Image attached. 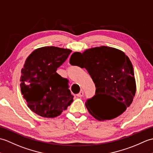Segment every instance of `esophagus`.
Instances as JSON below:
<instances>
[{
	"instance_id": "34e87169",
	"label": "esophagus",
	"mask_w": 153,
	"mask_h": 153,
	"mask_svg": "<svg viewBox=\"0 0 153 153\" xmlns=\"http://www.w3.org/2000/svg\"><path fill=\"white\" fill-rule=\"evenodd\" d=\"M83 95H84V91H83V90H80V92H79V94H76V96L79 97H81L83 96Z\"/></svg>"
}]
</instances>
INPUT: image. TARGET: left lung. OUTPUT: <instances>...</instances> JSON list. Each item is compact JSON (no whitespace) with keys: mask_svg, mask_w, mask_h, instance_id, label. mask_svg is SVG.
<instances>
[{"mask_svg":"<svg viewBox=\"0 0 153 153\" xmlns=\"http://www.w3.org/2000/svg\"><path fill=\"white\" fill-rule=\"evenodd\" d=\"M70 64L85 68L96 86V94L85 103L88 112L98 120H111L130 107L136 91L131 61L118 49L101 46L74 52ZM102 95L113 98L116 102L108 111L101 100Z\"/></svg>","mask_w":153,"mask_h":153,"instance_id":"8db88e82","label":"left lung"}]
</instances>
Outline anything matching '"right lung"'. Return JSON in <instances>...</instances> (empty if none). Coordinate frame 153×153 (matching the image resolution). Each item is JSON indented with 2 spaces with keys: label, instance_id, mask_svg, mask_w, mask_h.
Returning a JSON list of instances; mask_svg holds the SVG:
<instances>
[{
  "label": "right lung",
  "instance_id": "right-lung-1",
  "mask_svg": "<svg viewBox=\"0 0 153 153\" xmlns=\"http://www.w3.org/2000/svg\"><path fill=\"white\" fill-rule=\"evenodd\" d=\"M72 50L56 46L35 50L22 69L20 88L28 107L45 118H55L73 101L69 81L56 73Z\"/></svg>",
  "mask_w": 153,
  "mask_h": 153
}]
</instances>
